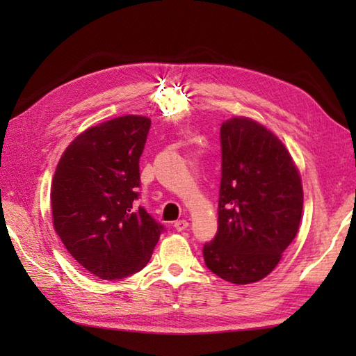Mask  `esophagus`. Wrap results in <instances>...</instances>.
Segmentation results:
<instances>
[{
    "label": "esophagus",
    "mask_w": 356,
    "mask_h": 356,
    "mask_svg": "<svg viewBox=\"0 0 356 356\" xmlns=\"http://www.w3.org/2000/svg\"><path fill=\"white\" fill-rule=\"evenodd\" d=\"M188 225H190V223H188L186 220H177L176 223H174V229H176V231H185L188 228Z\"/></svg>",
    "instance_id": "esophagus-1"
}]
</instances>
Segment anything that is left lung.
<instances>
[{
    "instance_id": "8db88e82",
    "label": "left lung",
    "mask_w": 356,
    "mask_h": 356,
    "mask_svg": "<svg viewBox=\"0 0 356 356\" xmlns=\"http://www.w3.org/2000/svg\"><path fill=\"white\" fill-rule=\"evenodd\" d=\"M222 179L218 228L203 245L207 268L236 284L270 274L297 236L303 188L289 151L248 118L220 127Z\"/></svg>"
}]
</instances>
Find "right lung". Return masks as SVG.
Returning a JSON list of instances; mask_svg holds the SVG:
<instances>
[{
  "mask_svg": "<svg viewBox=\"0 0 356 356\" xmlns=\"http://www.w3.org/2000/svg\"><path fill=\"white\" fill-rule=\"evenodd\" d=\"M149 127L148 118L130 115L88 128L64 151L53 176L55 231L73 259L102 280L139 272L165 231L138 207Z\"/></svg>",
  "mask_w": 356,
  "mask_h": 356,
  "instance_id": "1",
  "label": "right lung"
}]
</instances>
